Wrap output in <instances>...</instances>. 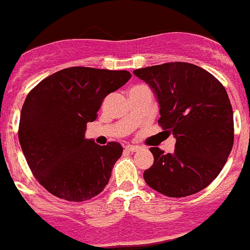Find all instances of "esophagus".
I'll return each mask as SVG.
<instances>
[{"mask_svg": "<svg viewBox=\"0 0 250 250\" xmlns=\"http://www.w3.org/2000/svg\"><path fill=\"white\" fill-rule=\"evenodd\" d=\"M140 146H133V145H127L125 147V149L127 150V152H137L138 149H140Z\"/></svg>", "mask_w": 250, "mask_h": 250, "instance_id": "1", "label": "esophagus"}]
</instances>
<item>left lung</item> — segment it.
Returning <instances> with one entry per match:
<instances>
[{"label": "left lung", "instance_id": "1", "mask_svg": "<svg viewBox=\"0 0 250 250\" xmlns=\"http://www.w3.org/2000/svg\"><path fill=\"white\" fill-rule=\"evenodd\" d=\"M154 91L163 130L176 137L174 153L149 148L154 163L143 177L150 188L174 198L208 187L233 146V112L222 83L209 71L170 62L133 71Z\"/></svg>", "mask_w": 250, "mask_h": 250}]
</instances>
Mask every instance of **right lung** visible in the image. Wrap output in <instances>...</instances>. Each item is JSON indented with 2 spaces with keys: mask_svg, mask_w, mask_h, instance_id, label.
Segmentation results:
<instances>
[{
  "mask_svg": "<svg viewBox=\"0 0 250 250\" xmlns=\"http://www.w3.org/2000/svg\"><path fill=\"white\" fill-rule=\"evenodd\" d=\"M130 78L126 70L71 66L47 76L28 93L19 143L33 175L49 193L85 202L104 189L123 147L86 140V125L97 119L103 100Z\"/></svg>",
  "mask_w": 250,
  "mask_h": 250,
  "instance_id": "add662e5",
  "label": "right lung"
}]
</instances>
